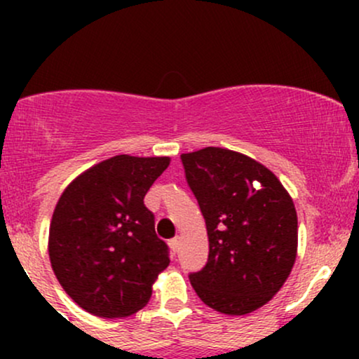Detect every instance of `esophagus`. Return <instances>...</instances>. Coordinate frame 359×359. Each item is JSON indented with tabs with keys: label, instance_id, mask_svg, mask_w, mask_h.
I'll return each mask as SVG.
<instances>
[{
	"label": "esophagus",
	"instance_id": "esophagus-1",
	"mask_svg": "<svg viewBox=\"0 0 359 359\" xmlns=\"http://www.w3.org/2000/svg\"><path fill=\"white\" fill-rule=\"evenodd\" d=\"M168 245H170L172 251H174V253H177V251H179V248H180V238H174V240H170V243H168Z\"/></svg>",
	"mask_w": 359,
	"mask_h": 359
}]
</instances>
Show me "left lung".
Listing matches in <instances>:
<instances>
[{
  "label": "left lung",
  "instance_id": "1",
  "mask_svg": "<svg viewBox=\"0 0 359 359\" xmlns=\"http://www.w3.org/2000/svg\"><path fill=\"white\" fill-rule=\"evenodd\" d=\"M180 158L209 238L208 263L189 280L214 311L250 314L277 295L294 269V201L270 168L240 151L205 147Z\"/></svg>",
  "mask_w": 359,
  "mask_h": 359
}]
</instances>
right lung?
I'll use <instances>...</instances> for the list:
<instances>
[{
    "label": "right lung",
    "mask_w": 359,
    "mask_h": 359,
    "mask_svg": "<svg viewBox=\"0 0 359 359\" xmlns=\"http://www.w3.org/2000/svg\"><path fill=\"white\" fill-rule=\"evenodd\" d=\"M168 165L170 156H111L77 175L57 201L48 258L65 294L89 314H137L170 263L143 204Z\"/></svg>",
    "instance_id": "obj_1"
}]
</instances>
